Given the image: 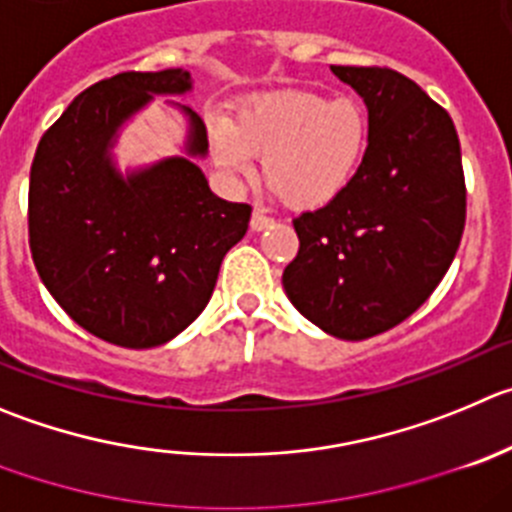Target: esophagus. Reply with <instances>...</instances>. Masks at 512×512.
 Segmentation results:
<instances>
[{
  "mask_svg": "<svg viewBox=\"0 0 512 512\" xmlns=\"http://www.w3.org/2000/svg\"><path fill=\"white\" fill-rule=\"evenodd\" d=\"M270 224H272V217H267L265 212H260V209H255V212H252V219H250L252 232H260V229L270 227Z\"/></svg>",
  "mask_w": 512,
  "mask_h": 512,
  "instance_id": "esophagus-1",
  "label": "esophagus"
}]
</instances>
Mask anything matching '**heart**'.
I'll use <instances>...</instances> for the list:
<instances>
[{
	"label": "heart",
	"instance_id": "1",
	"mask_svg": "<svg viewBox=\"0 0 512 512\" xmlns=\"http://www.w3.org/2000/svg\"><path fill=\"white\" fill-rule=\"evenodd\" d=\"M369 136L364 105L351 95L326 100L308 90H280L250 100L234 123H212L219 169L247 176L262 156V176L290 209L336 199L356 174Z\"/></svg>",
	"mask_w": 512,
	"mask_h": 512
}]
</instances>
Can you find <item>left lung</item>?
<instances>
[{"mask_svg": "<svg viewBox=\"0 0 512 512\" xmlns=\"http://www.w3.org/2000/svg\"><path fill=\"white\" fill-rule=\"evenodd\" d=\"M369 108V146L336 199L293 219L290 303L331 336L364 341L407 321L465 232L460 138L442 105L391 68L331 65Z\"/></svg>", "mask_w": 512, "mask_h": 512, "instance_id": "1", "label": "left lung"}]
</instances>
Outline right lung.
I'll return each instance as SVG.
<instances>
[{"label": "right lung", "mask_w": 512, "mask_h": 512, "mask_svg": "<svg viewBox=\"0 0 512 512\" xmlns=\"http://www.w3.org/2000/svg\"><path fill=\"white\" fill-rule=\"evenodd\" d=\"M189 88L179 68L100 80L47 128L32 161L27 227L37 272L78 326L113 346H161L197 321L224 255L250 224V204L214 197L189 159L128 179L111 166L116 128L154 93ZM204 151L207 128L191 113L189 154Z\"/></svg>", "instance_id": "1"}]
</instances>
